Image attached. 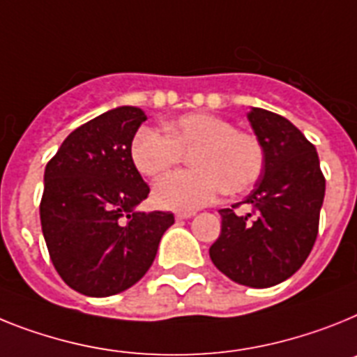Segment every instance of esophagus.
Wrapping results in <instances>:
<instances>
[{
    "mask_svg": "<svg viewBox=\"0 0 357 357\" xmlns=\"http://www.w3.org/2000/svg\"><path fill=\"white\" fill-rule=\"evenodd\" d=\"M194 214H196V212H176V220L178 221L188 220V218H192Z\"/></svg>",
    "mask_w": 357,
    "mask_h": 357,
    "instance_id": "1",
    "label": "esophagus"
}]
</instances>
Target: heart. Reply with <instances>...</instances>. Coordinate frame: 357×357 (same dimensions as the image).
Instances as JSON below:
<instances>
[{
    "instance_id": "b5f03b06",
    "label": "heart",
    "mask_w": 357,
    "mask_h": 357,
    "mask_svg": "<svg viewBox=\"0 0 357 357\" xmlns=\"http://www.w3.org/2000/svg\"><path fill=\"white\" fill-rule=\"evenodd\" d=\"M165 134L142 127L130 143L132 163L146 178H158L190 154L194 169L165 176L154 185V202L170 211H196L221 192L241 194L256 183L265 151L254 134L236 130L229 119L192 112L170 119Z\"/></svg>"
}]
</instances>
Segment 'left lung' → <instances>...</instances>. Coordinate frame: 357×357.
Returning <instances> with one entry per match:
<instances>
[{"label": "left lung", "mask_w": 357, "mask_h": 357, "mask_svg": "<svg viewBox=\"0 0 357 357\" xmlns=\"http://www.w3.org/2000/svg\"><path fill=\"white\" fill-rule=\"evenodd\" d=\"M248 121L265 151L261 178L241 202L252 212L221 208V234L208 254L232 281L266 289L289 280L312 250L325 178L316 146L289 119L252 107Z\"/></svg>", "instance_id": "left-lung-1"}]
</instances>
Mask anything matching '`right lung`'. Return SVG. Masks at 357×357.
Listing matches in <instances>:
<instances>
[{"mask_svg":"<svg viewBox=\"0 0 357 357\" xmlns=\"http://www.w3.org/2000/svg\"><path fill=\"white\" fill-rule=\"evenodd\" d=\"M146 119L118 107L77 127L45 167L41 230L50 259L70 289L107 298L130 289L154 261L170 212H136L151 188L130 158Z\"/></svg>","mask_w":357,"mask_h":357,"instance_id":"add662e5","label":"right lung"}]
</instances>
